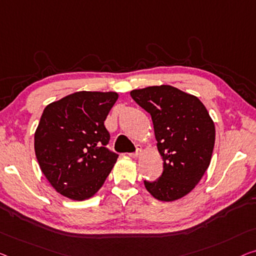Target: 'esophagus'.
I'll return each instance as SVG.
<instances>
[{
    "label": "esophagus",
    "mask_w": 256,
    "mask_h": 256,
    "mask_svg": "<svg viewBox=\"0 0 256 256\" xmlns=\"http://www.w3.org/2000/svg\"><path fill=\"white\" fill-rule=\"evenodd\" d=\"M141 152H142V150H141V147L138 144V146H136V152H130L128 155L131 156V158H136V156H139V155L141 154Z\"/></svg>",
    "instance_id": "1"
}]
</instances>
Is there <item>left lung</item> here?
Masks as SVG:
<instances>
[{
  "mask_svg": "<svg viewBox=\"0 0 256 256\" xmlns=\"http://www.w3.org/2000/svg\"><path fill=\"white\" fill-rule=\"evenodd\" d=\"M131 96L150 114L163 172L155 182L144 180L155 199L174 201L192 190L210 164L215 125L194 95L169 85L132 90Z\"/></svg>",
  "mask_w": 256,
  "mask_h": 256,
  "instance_id": "1",
  "label": "left lung"
}]
</instances>
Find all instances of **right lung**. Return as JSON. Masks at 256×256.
Returning <instances> with one entry per match:
<instances>
[{
  "instance_id": "right-lung-1",
  "label": "right lung",
  "mask_w": 256,
  "mask_h": 256,
  "mask_svg": "<svg viewBox=\"0 0 256 256\" xmlns=\"http://www.w3.org/2000/svg\"><path fill=\"white\" fill-rule=\"evenodd\" d=\"M115 92H76L46 106L34 134L42 174L68 199H90L109 176L118 154L104 120L115 104Z\"/></svg>"
}]
</instances>
